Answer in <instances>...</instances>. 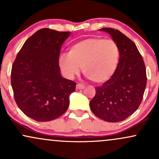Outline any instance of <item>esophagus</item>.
Returning a JSON list of instances; mask_svg holds the SVG:
<instances>
[{"label": "esophagus", "mask_w": 159, "mask_h": 159, "mask_svg": "<svg viewBox=\"0 0 159 159\" xmlns=\"http://www.w3.org/2000/svg\"><path fill=\"white\" fill-rule=\"evenodd\" d=\"M84 88V86L81 84L78 83L77 85H76V89H77V90H82V89Z\"/></svg>", "instance_id": "34e87169"}]
</instances>
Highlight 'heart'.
Here are the masks:
<instances>
[{"label":"heart","mask_w":159,"mask_h":159,"mask_svg":"<svg viewBox=\"0 0 159 159\" xmlns=\"http://www.w3.org/2000/svg\"><path fill=\"white\" fill-rule=\"evenodd\" d=\"M120 50L114 40L90 37L75 43L69 54H62L59 64L66 76L73 78L82 67L83 73L94 83L107 81L117 68Z\"/></svg>","instance_id":"1"}]
</instances>
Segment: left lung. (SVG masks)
<instances>
[{"label": "left lung", "mask_w": 159, "mask_h": 159, "mask_svg": "<svg viewBox=\"0 0 159 159\" xmlns=\"http://www.w3.org/2000/svg\"><path fill=\"white\" fill-rule=\"evenodd\" d=\"M100 30L112 36L119 48L120 59L110 79L96 87L90 106L99 119L116 123L135 112L141 103L147 86L146 66L134 42L123 33L111 27Z\"/></svg>", "instance_id": "obj_1"}]
</instances>
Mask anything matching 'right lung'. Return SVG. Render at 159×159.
Returning <instances> with one entry per match:
<instances>
[{
	"mask_svg": "<svg viewBox=\"0 0 159 159\" xmlns=\"http://www.w3.org/2000/svg\"><path fill=\"white\" fill-rule=\"evenodd\" d=\"M70 32L43 28L26 40L11 71V84L18 107L39 122L55 120L68 109L75 82L61 77L59 57Z\"/></svg>",
	"mask_w": 159,
	"mask_h": 159,
	"instance_id": "add662e5",
	"label": "right lung"
}]
</instances>
